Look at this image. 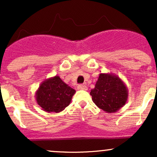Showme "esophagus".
<instances>
[{
    "label": "esophagus",
    "mask_w": 157,
    "mask_h": 157,
    "mask_svg": "<svg viewBox=\"0 0 157 157\" xmlns=\"http://www.w3.org/2000/svg\"><path fill=\"white\" fill-rule=\"evenodd\" d=\"M77 89L79 90H84V91H86V90H87V87H86V85L80 84L78 85V86H77Z\"/></svg>",
    "instance_id": "obj_1"
}]
</instances>
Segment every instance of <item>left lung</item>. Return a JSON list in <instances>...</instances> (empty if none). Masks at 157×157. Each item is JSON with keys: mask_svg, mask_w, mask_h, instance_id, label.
<instances>
[{"mask_svg": "<svg viewBox=\"0 0 157 157\" xmlns=\"http://www.w3.org/2000/svg\"><path fill=\"white\" fill-rule=\"evenodd\" d=\"M90 94L95 105L105 112L113 113L125 105L128 89L120 77L101 73Z\"/></svg>", "mask_w": 157, "mask_h": 157, "instance_id": "left-lung-1", "label": "left lung"}]
</instances>
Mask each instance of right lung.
Listing matches in <instances>:
<instances>
[{
    "instance_id": "1",
    "label": "right lung",
    "mask_w": 157,
    "mask_h": 157,
    "mask_svg": "<svg viewBox=\"0 0 157 157\" xmlns=\"http://www.w3.org/2000/svg\"><path fill=\"white\" fill-rule=\"evenodd\" d=\"M75 90L63 81L59 76L47 79L36 91L37 104L46 112L59 113L71 102Z\"/></svg>"
}]
</instances>
